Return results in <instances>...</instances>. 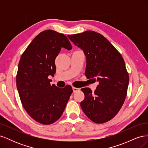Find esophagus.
Wrapping results in <instances>:
<instances>
[{"mask_svg": "<svg viewBox=\"0 0 148 148\" xmlns=\"http://www.w3.org/2000/svg\"><path fill=\"white\" fill-rule=\"evenodd\" d=\"M80 90V89L78 88H76V87H73V92H77L78 91Z\"/></svg>", "mask_w": 148, "mask_h": 148, "instance_id": "1", "label": "esophagus"}]
</instances>
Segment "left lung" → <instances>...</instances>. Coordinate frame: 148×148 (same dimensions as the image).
Masks as SVG:
<instances>
[{
	"mask_svg": "<svg viewBox=\"0 0 148 148\" xmlns=\"http://www.w3.org/2000/svg\"><path fill=\"white\" fill-rule=\"evenodd\" d=\"M86 56L85 76L99 82L92 93L89 88L81 90L84 99L80 102L87 117L96 123L112 119L120 110L127 95L129 75L123 57L105 37L93 31L68 35Z\"/></svg>",
	"mask_w": 148,
	"mask_h": 148,
	"instance_id": "8db88e82",
	"label": "left lung"
}]
</instances>
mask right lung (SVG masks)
Masks as SVG:
<instances>
[{"label": "right lung", "mask_w": 148, "mask_h": 148, "mask_svg": "<svg viewBox=\"0 0 148 148\" xmlns=\"http://www.w3.org/2000/svg\"><path fill=\"white\" fill-rule=\"evenodd\" d=\"M62 47L72 49L65 35L46 30L36 36L21 55L16 83L22 106L30 117L43 125L59 119L73 92L70 85L64 88L51 84L55 60Z\"/></svg>", "instance_id": "right-lung-1"}]
</instances>
